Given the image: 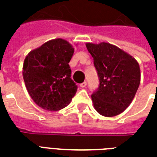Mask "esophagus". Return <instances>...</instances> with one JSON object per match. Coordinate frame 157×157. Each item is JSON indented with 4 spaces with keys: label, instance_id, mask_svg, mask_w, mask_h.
Listing matches in <instances>:
<instances>
[{
    "label": "esophagus",
    "instance_id": "esophagus-1",
    "mask_svg": "<svg viewBox=\"0 0 157 157\" xmlns=\"http://www.w3.org/2000/svg\"><path fill=\"white\" fill-rule=\"evenodd\" d=\"M86 82H82V83H81V84H80V86H81L82 88H84V87H86Z\"/></svg>",
    "mask_w": 157,
    "mask_h": 157
}]
</instances>
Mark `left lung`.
Instances as JSON below:
<instances>
[{
	"mask_svg": "<svg viewBox=\"0 0 157 157\" xmlns=\"http://www.w3.org/2000/svg\"><path fill=\"white\" fill-rule=\"evenodd\" d=\"M99 76V88L92 95L96 111L113 117L124 111L140 83V69L133 56L115 45L86 43Z\"/></svg>",
	"mask_w": 157,
	"mask_h": 157,
	"instance_id": "obj_1",
	"label": "left lung"
}]
</instances>
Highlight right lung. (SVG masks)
<instances>
[{"instance_id":"1","label":"right lung","mask_w":157,"mask_h":157,"mask_svg":"<svg viewBox=\"0 0 157 157\" xmlns=\"http://www.w3.org/2000/svg\"><path fill=\"white\" fill-rule=\"evenodd\" d=\"M74 48L68 41L55 39L29 52L22 66L26 88L43 109L58 111L75 96L77 86L71 78L69 65Z\"/></svg>"}]
</instances>
